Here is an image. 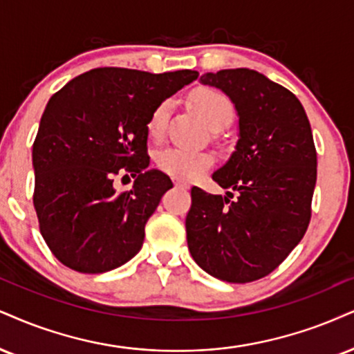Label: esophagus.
I'll return each instance as SVG.
<instances>
[{
	"label": "esophagus",
	"instance_id": "esophagus-1",
	"mask_svg": "<svg viewBox=\"0 0 354 354\" xmlns=\"http://www.w3.org/2000/svg\"><path fill=\"white\" fill-rule=\"evenodd\" d=\"M174 184H176L177 187H182V189H189L190 187L185 180H180V178H174Z\"/></svg>",
	"mask_w": 354,
	"mask_h": 354
}]
</instances>
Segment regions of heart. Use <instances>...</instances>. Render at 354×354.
<instances>
[{"label":"heart","mask_w":354,"mask_h":354,"mask_svg":"<svg viewBox=\"0 0 354 354\" xmlns=\"http://www.w3.org/2000/svg\"><path fill=\"white\" fill-rule=\"evenodd\" d=\"M195 110L200 116L212 126L220 131L230 126L234 116V106L228 97L215 90H203L194 97ZM169 102L159 103L151 113L147 121V131L152 138H160L164 134L165 123L169 116ZM157 165L169 176L192 180L200 174L208 170L213 165V156L207 151L182 149V147H169L157 156Z\"/></svg>","instance_id":"1"}]
</instances>
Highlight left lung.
<instances>
[{
  "instance_id": "obj_1",
  "label": "left lung",
  "mask_w": 354,
  "mask_h": 354,
  "mask_svg": "<svg viewBox=\"0 0 354 354\" xmlns=\"http://www.w3.org/2000/svg\"><path fill=\"white\" fill-rule=\"evenodd\" d=\"M225 91L239 116L236 151L213 180L226 197L192 189L187 243L200 268L220 281L268 276L308 228L317 151L299 98L263 73L228 68L200 77Z\"/></svg>"
}]
</instances>
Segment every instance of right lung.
Returning <instances> with one entry per match:
<instances>
[{"label":"right lung","instance_id":"add662e5","mask_svg":"<svg viewBox=\"0 0 354 354\" xmlns=\"http://www.w3.org/2000/svg\"><path fill=\"white\" fill-rule=\"evenodd\" d=\"M197 77L102 67L52 95L32 144V202L44 241L64 266L106 272L141 250L144 226L172 189L169 176L147 169V121ZM128 173L133 189L116 192L114 180Z\"/></svg>","mask_w":354,"mask_h":354}]
</instances>
